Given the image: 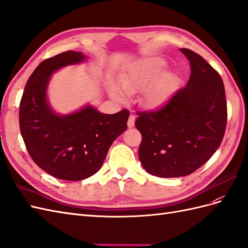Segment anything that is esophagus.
<instances>
[{"mask_svg": "<svg viewBox=\"0 0 248 248\" xmlns=\"http://www.w3.org/2000/svg\"><path fill=\"white\" fill-rule=\"evenodd\" d=\"M135 114L131 113L130 116H129V119H128V128H133L135 124Z\"/></svg>", "mask_w": 248, "mask_h": 248, "instance_id": "obj_1", "label": "esophagus"}]
</instances>
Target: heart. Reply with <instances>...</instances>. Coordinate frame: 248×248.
<instances>
[{"mask_svg":"<svg viewBox=\"0 0 248 248\" xmlns=\"http://www.w3.org/2000/svg\"><path fill=\"white\" fill-rule=\"evenodd\" d=\"M163 67L164 62L161 60H145L133 68L128 74L119 78L117 85L110 82L108 85V92L112 98L123 101L124 99V93L131 95L143 90L142 98L145 106L149 108L160 107L170 97L176 81L175 75L170 72L163 73L153 80Z\"/></svg>","mask_w":248,"mask_h":248,"instance_id":"b5f03b06","label":"heart"}]
</instances>
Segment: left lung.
I'll use <instances>...</instances> for the list:
<instances>
[{
  "label": "left lung",
  "instance_id": "obj_1",
  "mask_svg": "<svg viewBox=\"0 0 248 248\" xmlns=\"http://www.w3.org/2000/svg\"><path fill=\"white\" fill-rule=\"evenodd\" d=\"M189 80L160 110L140 112L135 125L142 140L138 157L153 176H187L213 156L223 139L227 110L224 85L209 63L189 49Z\"/></svg>",
  "mask_w": 248,
  "mask_h": 248
}]
</instances>
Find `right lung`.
I'll list each match as a JSON object with an SVG mask.
<instances>
[{
	"label": "right lung",
	"mask_w": 248,
	"mask_h": 248,
	"mask_svg": "<svg viewBox=\"0 0 248 248\" xmlns=\"http://www.w3.org/2000/svg\"><path fill=\"white\" fill-rule=\"evenodd\" d=\"M87 59L80 51H67L42 62L29 78L20 105L21 134L29 155L46 173L62 180L78 181L97 173L111 144L128 126V110L105 114L88 104L60 114L50 105L47 91L52 75Z\"/></svg>",
	"instance_id": "1"
}]
</instances>
